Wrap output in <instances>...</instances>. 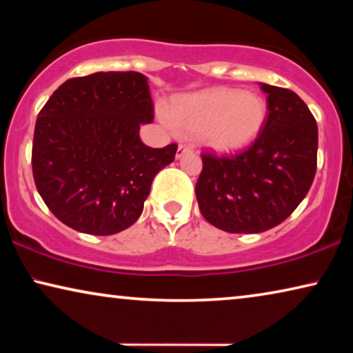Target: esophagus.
<instances>
[{
	"instance_id": "obj_1",
	"label": "esophagus",
	"mask_w": 353,
	"mask_h": 353,
	"mask_svg": "<svg viewBox=\"0 0 353 353\" xmlns=\"http://www.w3.org/2000/svg\"><path fill=\"white\" fill-rule=\"evenodd\" d=\"M190 152H191V148L188 146V144H180V146H178V149H176L175 157L181 159L183 156H185V154H190Z\"/></svg>"
}]
</instances>
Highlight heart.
<instances>
[{"instance_id": "b5f03b06", "label": "heart", "mask_w": 353, "mask_h": 353, "mask_svg": "<svg viewBox=\"0 0 353 353\" xmlns=\"http://www.w3.org/2000/svg\"><path fill=\"white\" fill-rule=\"evenodd\" d=\"M162 119L183 137H196L216 154H233L252 144L267 120V103L254 93L212 86L172 98Z\"/></svg>"}]
</instances>
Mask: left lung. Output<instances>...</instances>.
<instances>
[{
  "label": "left lung",
  "mask_w": 353,
  "mask_h": 353,
  "mask_svg": "<svg viewBox=\"0 0 353 353\" xmlns=\"http://www.w3.org/2000/svg\"><path fill=\"white\" fill-rule=\"evenodd\" d=\"M268 112L260 137L234 157L202 156L196 197L201 214L228 233H262L296 210L316 172L318 127L291 90L260 83Z\"/></svg>",
  "instance_id": "left-lung-1"
}]
</instances>
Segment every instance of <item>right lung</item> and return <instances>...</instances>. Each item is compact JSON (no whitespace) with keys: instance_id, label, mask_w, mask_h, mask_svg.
Instances as JSON below:
<instances>
[{"instance_id":"obj_1","label":"right lung","mask_w":353,"mask_h":353,"mask_svg":"<svg viewBox=\"0 0 353 353\" xmlns=\"http://www.w3.org/2000/svg\"><path fill=\"white\" fill-rule=\"evenodd\" d=\"M152 117L148 77L139 72H96L51 94L35 123L32 168L62 223L109 236L139 219L154 176L176 154V144H143L139 127Z\"/></svg>"}]
</instances>
